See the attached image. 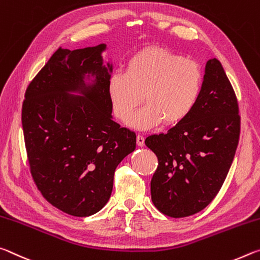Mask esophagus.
Wrapping results in <instances>:
<instances>
[{"mask_svg":"<svg viewBox=\"0 0 260 260\" xmlns=\"http://www.w3.org/2000/svg\"><path fill=\"white\" fill-rule=\"evenodd\" d=\"M137 145L138 146H144V145H145V138H144V136H142V135H138L137 136Z\"/></svg>","mask_w":260,"mask_h":260,"instance_id":"1","label":"esophagus"}]
</instances>
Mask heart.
I'll return each instance as SVG.
<instances>
[{"instance_id": "heart-1", "label": "heart", "mask_w": 260, "mask_h": 260, "mask_svg": "<svg viewBox=\"0 0 260 260\" xmlns=\"http://www.w3.org/2000/svg\"><path fill=\"white\" fill-rule=\"evenodd\" d=\"M203 72L198 63L160 47L136 53L125 71L108 79V95L118 120L129 122L141 100L146 104L130 121L138 129H150L164 121L173 125L184 121L201 96Z\"/></svg>"}]
</instances>
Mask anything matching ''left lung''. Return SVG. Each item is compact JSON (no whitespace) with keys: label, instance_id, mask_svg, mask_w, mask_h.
I'll list each match as a JSON object with an SVG mask.
<instances>
[{"label":"left lung","instance_id":"obj_1","mask_svg":"<svg viewBox=\"0 0 260 260\" xmlns=\"http://www.w3.org/2000/svg\"><path fill=\"white\" fill-rule=\"evenodd\" d=\"M241 117L235 92L216 58L207 61L192 112L167 134L148 136L158 168L151 181L154 206L170 218L198 213L222 186L235 155Z\"/></svg>","mask_w":260,"mask_h":260}]
</instances>
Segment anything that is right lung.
I'll use <instances>...</instances> for the list:
<instances>
[{"instance_id":"1","label":"right lung","mask_w":260,"mask_h":260,"mask_svg":"<svg viewBox=\"0 0 260 260\" xmlns=\"http://www.w3.org/2000/svg\"><path fill=\"white\" fill-rule=\"evenodd\" d=\"M105 48L59 47L28 84L23 101L33 181L47 202L74 216H90L107 204L115 169L136 148V134L112 118L113 68L102 66ZM86 73L96 78L91 85L83 83ZM75 90L84 96L66 93Z\"/></svg>"}]
</instances>
